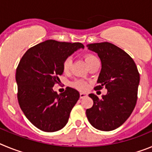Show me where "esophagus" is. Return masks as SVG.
Masks as SVG:
<instances>
[{
    "mask_svg": "<svg viewBox=\"0 0 152 152\" xmlns=\"http://www.w3.org/2000/svg\"><path fill=\"white\" fill-rule=\"evenodd\" d=\"M87 96H88V94H85V93H80V98H81V99H82V98L86 97Z\"/></svg>",
    "mask_w": 152,
    "mask_h": 152,
    "instance_id": "34e87169",
    "label": "esophagus"
}]
</instances>
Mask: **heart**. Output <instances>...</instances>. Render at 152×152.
<instances>
[{
  "mask_svg": "<svg viewBox=\"0 0 152 152\" xmlns=\"http://www.w3.org/2000/svg\"><path fill=\"white\" fill-rule=\"evenodd\" d=\"M84 59H85L86 62L88 64V66H91L93 63L95 61L97 60V58L94 56V55L91 54V53H88L84 56ZM72 58L70 57L65 58L62 62V69L63 72L64 73H67L70 71L71 69V66H72ZM72 85L75 87V88H77L79 90H86L88 88V83L84 81L83 80H75L73 83H72Z\"/></svg>",
  "mask_w": 152,
  "mask_h": 152,
  "instance_id": "heart-1",
  "label": "heart"
}]
</instances>
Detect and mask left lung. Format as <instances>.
Here are the masks:
<instances>
[{
    "mask_svg": "<svg viewBox=\"0 0 152 152\" xmlns=\"http://www.w3.org/2000/svg\"><path fill=\"white\" fill-rule=\"evenodd\" d=\"M87 47L97 53L102 64L94 90L105 88L107 94L101 99L89 94L94 104L87 109L86 115L96 129L112 131L122 126L135 108L140 80L139 71L129 55L110 42L88 44Z\"/></svg>",
    "mask_w": 152,
    "mask_h": 152,
    "instance_id": "1",
    "label": "left lung"
}]
</instances>
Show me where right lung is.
<instances>
[{
	"label": "right lung",
	"instance_id": "obj_1",
	"mask_svg": "<svg viewBox=\"0 0 152 152\" xmlns=\"http://www.w3.org/2000/svg\"><path fill=\"white\" fill-rule=\"evenodd\" d=\"M84 47L80 42L46 40L28 49L19 62L16 72L19 105L39 129L56 132L68 123L80 94L67 87L58 94L52 88L60 81L64 58Z\"/></svg>",
	"mask_w": 152,
	"mask_h": 152
}]
</instances>
